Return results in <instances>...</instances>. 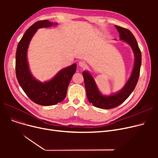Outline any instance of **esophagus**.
<instances>
[{
    "label": "esophagus",
    "instance_id": "1",
    "mask_svg": "<svg viewBox=\"0 0 158 158\" xmlns=\"http://www.w3.org/2000/svg\"><path fill=\"white\" fill-rule=\"evenodd\" d=\"M79 66H80V67H81V68H82V69H85V68H86V63H85V61H80L79 62Z\"/></svg>",
    "mask_w": 158,
    "mask_h": 158
}]
</instances>
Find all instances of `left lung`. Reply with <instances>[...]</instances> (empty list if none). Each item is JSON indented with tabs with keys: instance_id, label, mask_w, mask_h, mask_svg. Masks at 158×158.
I'll return each instance as SVG.
<instances>
[{
	"instance_id": "1",
	"label": "left lung",
	"mask_w": 158,
	"mask_h": 158,
	"mask_svg": "<svg viewBox=\"0 0 158 158\" xmlns=\"http://www.w3.org/2000/svg\"><path fill=\"white\" fill-rule=\"evenodd\" d=\"M120 34V40L128 44L135 54V64L131 76L127 82L118 92L106 96L99 91L95 81L88 71L82 72L86 88V96L88 101L94 106L101 109H111L117 107L125 101L133 92L138 81L141 63H142V53L138 47L136 40L132 33L128 29L115 26Z\"/></svg>"
}]
</instances>
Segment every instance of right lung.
Returning a JSON list of instances; mask_svg holds the SVG:
<instances>
[{"mask_svg":"<svg viewBox=\"0 0 158 158\" xmlns=\"http://www.w3.org/2000/svg\"><path fill=\"white\" fill-rule=\"evenodd\" d=\"M48 20L38 21L24 33L16 48V76L20 86L31 100L41 106H52L62 102L66 95L70 81L76 71V63L60 70L54 77L41 82L32 76L27 53L30 41L38 29L57 26Z\"/></svg>","mask_w":158,"mask_h":158,"instance_id":"obj_1","label":"right lung"}]
</instances>
